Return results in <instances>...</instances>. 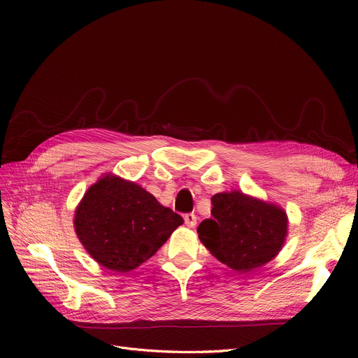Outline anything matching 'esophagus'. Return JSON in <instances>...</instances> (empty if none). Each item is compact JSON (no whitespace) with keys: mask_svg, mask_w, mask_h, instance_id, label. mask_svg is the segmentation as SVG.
Instances as JSON below:
<instances>
[{"mask_svg":"<svg viewBox=\"0 0 358 358\" xmlns=\"http://www.w3.org/2000/svg\"><path fill=\"white\" fill-rule=\"evenodd\" d=\"M184 222L189 228H194L197 223V216L194 213H187V215H184Z\"/></svg>","mask_w":358,"mask_h":358,"instance_id":"esophagus-1","label":"esophagus"}]
</instances>
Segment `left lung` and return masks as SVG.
Masks as SVG:
<instances>
[{
  "instance_id": "obj_1",
  "label": "left lung",
  "mask_w": 358,
  "mask_h": 358,
  "mask_svg": "<svg viewBox=\"0 0 358 358\" xmlns=\"http://www.w3.org/2000/svg\"><path fill=\"white\" fill-rule=\"evenodd\" d=\"M203 245L223 264L248 273L271 261L287 236V215L241 192L212 197V216L197 228Z\"/></svg>"
}]
</instances>
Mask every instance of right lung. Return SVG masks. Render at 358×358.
Here are the masks:
<instances>
[{"label": "right lung", "mask_w": 358, "mask_h": 358, "mask_svg": "<svg viewBox=\"0 0 358 358\" xmlns=\"http://www.w3.org/2000/svg\"><path fill=\"white\" fill-rule=\"evenodd\" d=\"M182 223L141 185L110 174L90 187L73 219L88 254L117 273L139 267Z\"/></svg>", "instance_id": "right-lung-1"}]
</instances>
